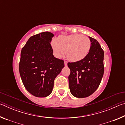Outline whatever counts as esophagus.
<instances>
[{
  "instance_id": "obj_1",
  "label": "esophagus",
  "mask_w": 125,
  "mask_h": 125,
  "mask_svg": "<svg viewBox=\"0 0 125 125\" xmlns=\"http://www.w3.org/2000/svg\"><path fill=\"white\" fill-rule=\"evenodd\" d=\"M67 61H64V65H65V66H67Z\"/></svg>"
}]
</instances>
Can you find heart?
I'll return each instance as SVG.
<instances>
[{"instance_id":"1","label":"heart","mask_w":125,"mask_h":125,"mask_svg":"<svg viewBox=\"0 0 125 125\" xmlns=\"http://www.w3.org/2000/svg\"><path fill=\"white\" fill-rule=\"evenodd\" d=\"M51 46L54 54L57 58L65 54L68 60L77 62L83 60L89 52L91 42L89 38L84 35L72 34L61 36L58 40L53 39Z\"/></svg>"}]
</instances>
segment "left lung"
Returning <instances> with one entry per match:
<instances>
[{
	"instance_id": "1",
	"label": "left lung",
	"mask_w": 125,
	"mask_h": 125,
	"mask_svg": "<svg viewBox=\"0 0 125 125\" xmlns=\"http://www.w3.org/2000/svg\"><path fill=\"white\" fill-rule=\"evenodd\" d=\"M89 38L91 47L85 57L76 62L68 63L71 70L68 77L69 89L76 98H86L95 92L104 72V51L95 39Z\"/></svg>"
}]
</instances>
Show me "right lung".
Returning <instances> with one entry per match:
<instances>
[{
	"mask_svg": "<svg viewBox=\"0 0 125 125\" xmlns=\"http://www.w3.org/2000/svg\"><path fill=\"white\" fill-rule=\"evenodd\" d=\"M54 35L43 32L31 36L22 48L19 72L25 88L32 95L44 98L52 93L55 78L64 67L54 57L50 42Z\"/></svg>",
	"mask_w": 125,
	"mask_h": 125,
	"instance_id": "obj_1",
	"label": "right lung"
}]
</instances>
